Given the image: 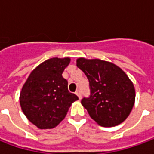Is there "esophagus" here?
Masks as SVG:
<instances>
[{
  "mask_svg": "<svg viewBox=\"0 0 154 154\" xmlns=\"http://www.w3.org/2000/svg\"><path fill=\"white\" fill-rule=\"evenodd\" d=\"M75 93L77 94V96H78V97H79V98L80 99V98H81V91H80V90H77Z\"/></svg>",
  "mask_w": 154,
  "mask_h": 154,
  "instance_id": "1",
  "label": "esophagus"
}]
</instances>
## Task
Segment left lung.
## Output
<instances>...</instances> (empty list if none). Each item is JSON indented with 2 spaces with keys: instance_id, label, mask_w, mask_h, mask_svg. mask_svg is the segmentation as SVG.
Returning a JSON list of instances; mask_svg holds the SVG:
<instances>
[{
  "instance_id": "left-lung-1",
  "label": "left lung",
  "mask_w": 154,
  "mask_h": 154,
  "mask_svg": "<svg viewBox=\"0 0 154 154\" xmlns=\"http://www.w3.org/2000/svg\"><path fill=\"white\" fill-rule=\"evenodd\" d=\"M77 67L86 75L90 95L81 99L82 105L99 125L113 127L129 115L135 98L134 87L121 68L98 59L79 58Z\"/></svg>"
}]
</instances>
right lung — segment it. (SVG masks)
Wrapping results in <instances>:
<instances>
[{
	"mask_svg": "<svg viewBox=\"0 0 154 154\" xmlns=\"http://www.w3.org/2000/svg\"><path fill=\"white\" fill-rule=\"evenodd\" d=\"M69 58H51L35 68L22 87L20 102L28 120L38 128H52L63 120L79 98L68 91L62 72Z\"/></svg>",
	"mask_w": 154,
	"mask_h": 154,
	"instance_id": "add662e5",
	"label": "right lung"
}]
</instances>
